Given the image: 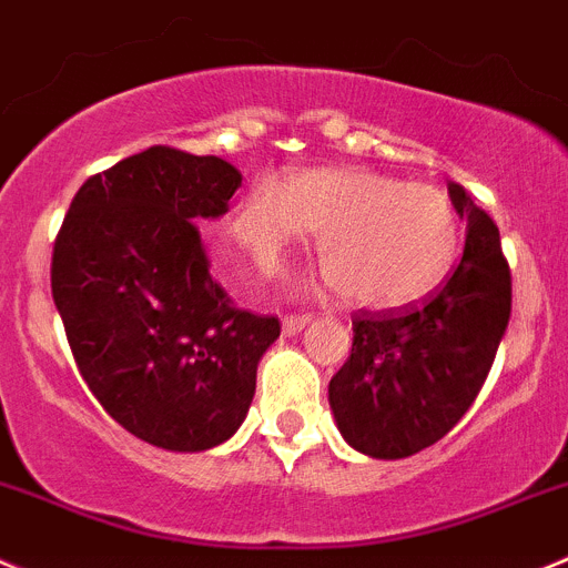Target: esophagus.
I'll list each match as a JSON object with an SVG mask.
<instances>
[{
	"label": "esophagus",
	"instance_id": "obj_1",
	"mask_svg": "<svg viewBox=\"0 0 568 568\" xmlns=\"http://www.w3.org/2000/svg\"><path fill=\"white\" fill-rule=\"evenodd\" d=\"M306 323H310V315H287L281 321V328H284V334H298Z\"/></svg>",
	"mask_w": 568,
	"mask_h": 568
}]
</instances>
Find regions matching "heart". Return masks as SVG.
<instances>
[{
    "instance_id": "b5f03b06",
    "label": "heart",
    "mask_w": 568,
    "mask_h": 568,
    "mask_svg": "<svg viewBox=\"0 0 568 568\" xmlns=\"http://www.w3.org/2000/svg\"><path fill=\"white\" fill-rule=\"evenodd\" d=\"M310 231L345 298L368 310H404L429 298L460 251L449 192L371 170H306L290 186L264 175L236 203L234 245L270 270Z\"/></svg>"
}]
</instances>
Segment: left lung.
Instances as JSON below:
<instances>
[{
	"label": "left lung",
	"mask_w": 568,
	"mask_h": 568,
	"mask_svg": "<svg viewBox=\"0 0 568 568\" xmlns=\"http://www.w3.org/2000/svg\"><path fill=\"white\" fill-rule=\"evenodd\" d=\"M449 197L466 220L455 273L426 301L354 315V345L328 382L345 440L376 460H402L455 429L483 390L510 321V267L499 229L460 183Z\"/></svg>",
	"instance_id": "8db88e82"
}]
</instances>
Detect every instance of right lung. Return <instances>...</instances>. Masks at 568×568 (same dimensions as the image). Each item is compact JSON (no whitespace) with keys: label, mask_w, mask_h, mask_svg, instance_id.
<instances>
[{"label":"right lung","mask_w":568,"mask_h":568,"mask_svg":"<svg viewBox=\"0 0 568 568\" xmlns=\"http://www.w3.org/2000/svg\"><path fill=\"white\" fill-rule=\"evenodd\" d=\"M242 172L155 144L91 175L52 247V298L78 371L131 435L170 452L229 440L256 393L278 317L240 310L212 278L197 220Z\"/></svg>","instance_id":"right-lung-1"}]
</instances>
